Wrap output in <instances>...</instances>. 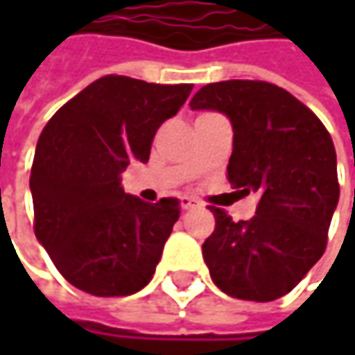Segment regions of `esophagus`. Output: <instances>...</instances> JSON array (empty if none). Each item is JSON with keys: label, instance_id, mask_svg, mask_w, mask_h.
Here are the masks:
<instances>
[{"label": "esophagus", "instance_id": "esophagus-1", "mask_svg": "<svg viewBox=\"0 0 355 355\" xmlns=\"http://www.w3.org/2000/svg\"><path fill=\"white\" fill-rule=\"evenodd\" d=\"M182 207H184L185 211H191V209H199L201 203L193 198H182Z\"/></svg>", "mask_w": 355, "mask_h": 355}]
</instances>
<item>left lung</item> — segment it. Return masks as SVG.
Listing matches in <instances>:
<instances>
[{"mask_svg":"<svg viewBox=\"0 0 355 355\" xmlns=\"http://www.w3.org/2000/svg\"><path fill=\"white\" fill-rule=\"evenodd\" d=\"M189 106L231 120L227 180L241 196H259L249 221L211 207L215 231L201 247L209 275L233 298L277 300L326 249L340 198L334 142L308 106L265 80L213 83Z\"/></svg>","mask_w":355,"mask_h":355,"instance_id":"left-lung-1","label":"left lung"}]
</instances>
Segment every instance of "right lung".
Segmentation results:
<instances>
[{"label":"right lung","instance_id":"obj_1","mask_svg":"<svg viewBox=\"0 0 355 355\" xmlns=\"http://www.w3.org/2000/svg\"><path fill=\"white\" fill-rule=\"evenodd\" d=\"M191 89L103 76L41 132L29 180L35 237L76 288L128 296L154 277L180 201L128 196L120 173L134 159H150L157 128L178 114Z\"/></svg>","mask_w":355,"mask_h":355}]
</instances>
